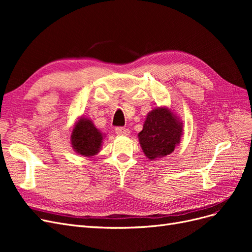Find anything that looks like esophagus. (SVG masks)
<instances>
[{
    "label": "esophagus",
    "instance_id": "1",
    "mask_svg": "<svg viewBox=\"0 0 252 252\" xmlns=\"http://www.w3.org/2000/svg\"><path fill=\"white\" fill-rule=\"evenodd\" d=\"M114 131H116V133L118 135H128L129 133H130V130H129V129L126 127H116Z\"/></svg>",
    "mask_w": 252,
    "mask_h": 252
}]
</instances>
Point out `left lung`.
<instances>
[{
	"instance_id": "obj_1",
	"label": "left lung",
	"mask_w": 252,
	"mask_h": 252,
	"mask_svg": "<svg viewBox=\"0 0 252 252\" xmlns=\"http://www.w3.org/2000/svg\"><path fill=\"white\" fill-rule=\"evenodd\" d=\"M182 125L167 108L148 113L139 140L145 156L154 159L170 155L181 141Z\"/></svg>"
}]
</instances>
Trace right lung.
<instances>
[{
  "label": "right lung",
  "instance_id": "add662e5",
  "mask_svg": "<svg viewBox=\"0 0 252 252\" xmlns=\"http://www.w3.org/2000/svg\"><path fill=\"white\" fill-rule=\"evenodd\" d=\"M103 136L94 126L93 122L81 119L71 134V145L73 149L82 156H94L101 147Z\"/></svg>",
  "mask_w": 252,
  "mask_h": 252
}]
</instances>
